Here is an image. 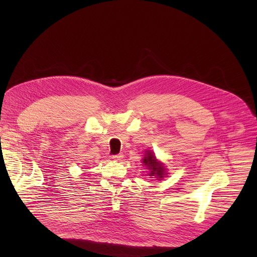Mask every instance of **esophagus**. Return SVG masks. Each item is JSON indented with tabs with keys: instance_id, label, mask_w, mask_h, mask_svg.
Returning <instances> with one entry per match:
<instances>
[{
	"instance_id": "34e87169",
	"label": "esophagus",
	"mask_w": 257,
	"mask_h": 257,
	"mask_svg": "<svg viewBox=\"0 0 257 257\" xmlns=\"http://www.w3.org/2000/svg\"><path fill=\"white\" fill-rule=\"evenodd\" d=\"M123 158H124V156H123L122 154H119V155H114V156L112 157V159H113L114 161H116V162H119V161H121Z\"/></svg>"
}]
</instances>
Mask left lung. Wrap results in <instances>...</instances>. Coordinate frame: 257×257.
Returning <instances> with one entry per match:
<instances>
[{
    "label": "left lung",
    "mask_w": 257,
    "mask_h": 257,
    "mask_svg": "<svg viewBox=\"0 0 257 257\" xmlns=\"http://www.w3.org/2000/svg\"><path fill=\"white\" fill-rule=\"evenodd\" d=\"M143 166L150 170V176H154L158 178V180H162L168 173L166 172V168L163 163L159 162L152 151H145L144 158L142 160Z\"/></svg>",
    "instance_id": "8db88e82"
}]
</instances>
